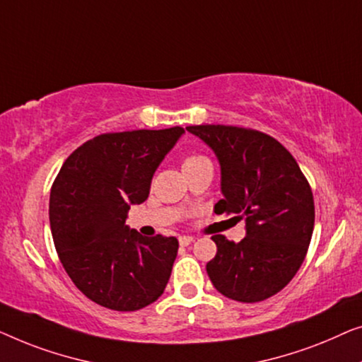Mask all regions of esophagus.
Listing matches in <instances>:
<instances>
[{
  "mask_svg": "<svg viewBox=\"0 0 362 362\" xmlns=\"http://www.w3.org/2000/svg\"><path fill=\"white\" fill-rule=\"evenodd\" d=\"M179 243H180V246H188V244L193 243V238L192 236H180Z\"/></svg>",
  "mask_w": 362,
  "mask_h": 362,
  "instance_id": "esophagus-1",
  "label": "esophagus"
}]
</instances>
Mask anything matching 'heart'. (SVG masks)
Returning <instances> with one entry per match:
<instances>
[{
	"label": "heart",
	"mask_w": 362,
	"mask_h": 362,
	"mask_svg": "<svg viewBox=\"0 0 362 362\" xmlns=\"http://www.w3.org/2000/svg\"><path fill=\"white\" fill-rule=\"evenodd\" d=\"M202 159H206V157H203V156H188V157H185V160H183L182 167L190 165V164H193V162H198V160H202Z\"/></svg>",
	"instance_id": "b5f03b06"
}]
</instances>
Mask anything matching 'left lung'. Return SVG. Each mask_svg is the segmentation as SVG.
<instances>
[{
  "label": "left lung",
  "instance_id": "obj_1",
  "mask_svg": "<svg viewBox=\"0 0 362 362\" xmlns=\"http://www.w3.org/2000/svg\"><path fill=\"white\" fill-rule=\"evenodd\" d=\"M215 152L223 198L215 213L246 220L239 243L211 236L216 256L206 264L211 284L225 297L262 302L292 281L307 256L315 225L313 193L297 160L261 131L225 124L188 126Z\"/></svg>",
  "mask_w": 362,
  "mask_h": 362
}]
</instances>
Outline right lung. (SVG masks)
Instances as JSON below:
<instances>
[{
    "label": "right lung",
    "mask_w": 362,
    "mask_h": 362,
    "mask_svg": "<svg viewBox=\"0 0 362 362\" xmlns=\"http://www.w3.org/2000/svg\"><path fill=\"white\" fill-rule=\"evenodd\" d=\"M183 128L106 132L64 162L49 202L50 230L65 272L85 297L134 312L164 293L177 238L141 236L126 226L131 205L147 200L151 180Z\"/></svg>",
    "instance_id": "add662e5"
}]
</instances>
